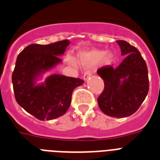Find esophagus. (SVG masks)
Here are the masks:
<instances>
[{
  "label": "esophagus",
  "mask_w": 160,
  "mask_h": 160,
  "mask_svg": "<svg viewBox=\"0 0 160 160\" xmlns=\"http://www.w3.org/2000/svg\"><path fill=\"white\" fill-rule=\"evenodd\" d=\"M91 76H92L91 71H85V72H84V80H88V79L91 77Z\"/></svg>",
  "instance_id": "obj_1"
}]
</instances>
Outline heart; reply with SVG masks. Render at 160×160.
Segmentation results:
<instances>
[{
	"instance_id": "b5f03b06",
	"label": "heart",
	"mask_w": 160,
	"mask_h": 160,
	"mask_svg": "<svg viewBox=\"0 0 160 160\" xmlns=\"http://www.w3.org/2000/svg\"><path fill=\"white\" fill-rule=\"evenodd\" d=\"M80 60L84 67H93L102 61L106 66H111L115 62V56L112 52H107L103 50H91L80 53ZM69 64H74L73 59L70 57L67 58Z\"/></svg>"
}]
</instances>
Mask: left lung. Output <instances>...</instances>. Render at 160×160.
I'll return each mask as SVG.
<instances>
[{
  "label": "left lung",
  "mask_w": 160,
  "mask_h": 160,
  "mask_svg": "<svg viewBox=\"0 0 160 160\" xmlns=\"http://www.w3.org/2000/svg\"><path fill=\"white\" fill-rule=\"evenodd\" d=\"M117 42L126 58L117 68L108 66L97 71L104 81L98 104L108 116L126 118L137 111L147 95L148 70L138 49L123 40Z\"/></svg>",
  "instance_id": "left-lung-1"
}]
</instances>
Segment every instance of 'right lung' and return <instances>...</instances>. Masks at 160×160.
Wrapping results in <instances>:
<instances>
[{
  "label": "right lung",
  "instance_id": "1",
  "mask_svg": "<svg viewBox=\"0 0 160 160\" xmlns=\"http://www.w3.org/2000/svg\"><path fill=\"white\" fill-rule=\"evenodd\" d=\"M69 40L48 45L30 44L17 57L12 74L16 102L38 120H52L64 115L71 102L72 92L84 80L53 74L37 84L45 72L62 62Z\"/></svg>",
  "mask_w": 160,
  "mask_h": 160
}]
</instances>
